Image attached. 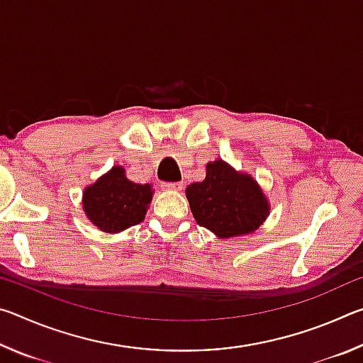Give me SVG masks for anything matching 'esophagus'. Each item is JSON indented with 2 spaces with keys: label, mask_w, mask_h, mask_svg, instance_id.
I'll return each mask as SVG.
<instances>
[{
  "label": "esophagus",
  "mask_w": 363,
  "mask_h": 363,
  "mask_svg": "<svg viewBox=\"0 0 363 363\" xmlns=\"http://www.w3.org/2000/svg\"><path fill=\"white\" fill-rule=\"evenodd\" d=\"M182 182H163L162 189L164 190H182Z\"/></svg>",
  "instance_id": "esophagus-1"
}]
</instances>
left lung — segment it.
<instances>
[{"label":"left lung","instance_id":"8db88e82","mask_svg":"<svg viewBox=\"0 0 363 363\" xmlns=\"http://www.w3.org/2000/svg\"><path fill=\"white\" fill-rule=\"evenodd\" d=\"M186 196L196 224L218 238L253 233L270 213L267 196L253 176L220 158L206 163V177L187 186Z\"/></svg>","mask_w":363,"mask_h":363}]
</instances>
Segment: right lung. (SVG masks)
<instances>
[{"mask_svg": "<svg viewBox=\"0 0 363 363\" xmlns=\"http://www.w3.org/2000/svg\"><path fill=\"white\" fill-rule=\"evenodd\" d=\"M153 196L152 184H136L116 164L83 190V211L97 229L118 233L143 223Z\"/></svg>", "mask_w": 363, "mask_h": 363, "instance_id": "1", "label": "right lung"}]
</instances>
